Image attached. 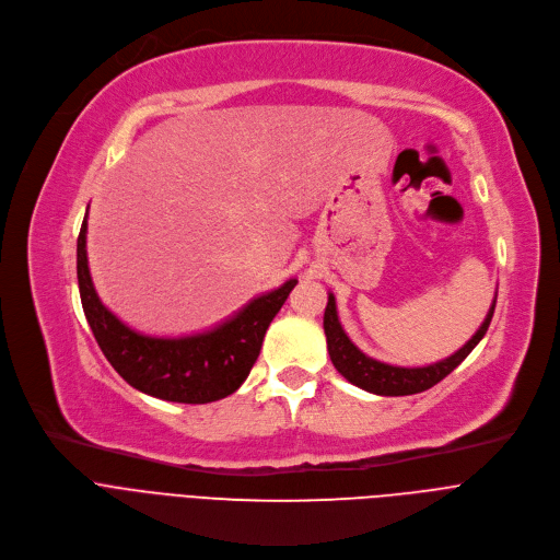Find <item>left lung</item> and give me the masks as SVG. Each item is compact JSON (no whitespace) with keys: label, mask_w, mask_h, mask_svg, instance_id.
I'll return each mask as SVG.
<instances>
[{"label":"left lung","mask_w":560,"mask_h":560,"mask_svg":"<svg viewBox=\"0 0 560 560\" xmlns=\"http://www.w3.org/2000/svg\"><path fill=\"white\" fill-rule=\"evenodd\" d=\"M494 302L497 300H492V306L483 319V325L479 327V331L469 338L456 351V354H452L445 361L424 365V368H397V365H388V363H381V361L365 357L363 351L347 338L340 319H338L336 298L329 295V302L325 308V334H327V347H329L331 363L349 381V384H354L374 395L401 397V395L424 393V390L433 388L438 381H443L452 370H456L467 359L469 351H472L481 342V338L486 336V331L490 327Z\"/></svg>","instance_id":"8db88e82"}]
</instances>
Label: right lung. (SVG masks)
<instances>
[{"label": "right lung", "instance_id": "right-lung-1", "mask_svg": "<svg viewBox=\"0 0 560 560\" xmlns=\"http://www.w3.org/2000/svg\"><path fill=\"white\" fill-rule=\"evenodd\" d=\"M85 231L88 213L77 241L81 306L115 372L144 395L179 404H209L238 390L260 354L265 331L298 279H288L277 290L252 300L211 331L184 338L142 336L117 319L97 298L88 270Z\"/></svg>", "mask_w": 560, "mask_h": 560}]
</instances>
